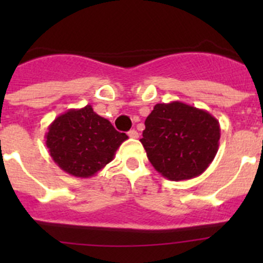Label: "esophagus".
I'll return each instance as SVG.
<instances>
[{
    "label": "esophagus",
    "mask_w": 263,
    "mask_h": 263,
    "mask_svg": "<svg viewBox=\"0 0 263 263\" xmlns=\"http://www.w3.org/2000/svg\"><path fill=\"white\" fill-rule=\"evenodd\" d=\"M128 136L131 137V139H137V137H139V132H137L136 129H131V131L128 132Z\"/></svg>",
    "instance_id": "1"
}]
</instances>
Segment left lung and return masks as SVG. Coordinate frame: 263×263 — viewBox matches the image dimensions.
<instances>
[{
	"label": "left lung",
	"instance_id": "obj_1",
	"mask_svg": "<svg viewBox=\"0 0 263 263\" xmlns=\"http://www.w3.org/2000/svg\"><path fill=\"white\" fill-rule=\"evenodd\" d=\"M219 140L220 124L214 116L176 100L154 107L140 141L155 171L178 182L198 177L208 169Z\"/></svg>",
	"mask_w": 263,
	"mask_h": 263
}]
</instances>
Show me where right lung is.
<instances>
[{
    "label": "right lung",
    "mask_w": 263,
    "mask_h": 263,
    "mask_svg": "<svg viewBox=\"0 0 263 263\" xmlns=\"http://www.w3.org/2000/svg\"><path fill=\"white\" fill-rule=\"evenodd\" d=\"M127 139L90 104L60 115L46 132V145L54 163L78 178H89L102 171Z\"/></svg>",
    "instance_id": "obj_1"
}]
</instances>
